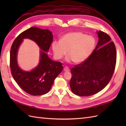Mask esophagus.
<instances>
[{
  "label": "esophagus",
  "instance_id": "34e87169",
  "mask_svg": "<svg viewBox=\"0 0 126 126\" xmlns=\"http://www.w3.org/2000/svg\"><path fill=\"white\" fill-rule=\"evenodd\" d=\"M63 70H64V71H66V72H69V71H70L69 68H68V67H64V68H63Z\"/></svg>",
  "mask_w": 126,
  "mask_h": 126
}]
</instances>
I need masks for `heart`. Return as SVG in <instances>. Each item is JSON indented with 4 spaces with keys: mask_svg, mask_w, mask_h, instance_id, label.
I'll list each match as a JSON object with an SVG mask.
<instances>
[{
    "mask_svg": "<svg viewBox=\"0 0 126 126\" xmlns=\"http://www.w3.org/2000/svg\"><path fill=\"white\" fill-rule=\"evenodd\" d=\"M96 39L81 32H71L63 36L60 40H54L51 48L56 59H61L66 55L68 62L76 64L85 62L91 55L96 47Z\"/></svg>",
    "mask_w": 126,
    "mask_h": 126,
    "instance_id": "1",
    "label": "heart"
}]
</instances>
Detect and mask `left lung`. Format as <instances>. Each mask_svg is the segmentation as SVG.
Masks as SVG:
<instances>
[{"instance_id":"left-lung-1","label":"left lung","mask_w":126,"mask_h":126,"mask_svg":"<svg viewBox=\"0 0 126 126\" xmlns=\"http://www.w3.org/2000/svg\"><path fill=\"white\" fill-rule=\"evenodd\" d=\"M97 33L99 40L92 54L71 69L70 88L79 96H89L99 92L108 85L115 71V45L108 34L101 31Z\"/></svg>"}]
</instances>
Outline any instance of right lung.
Masks as SVG:
<instances>
[{"label":"right lung","instance_id":"right-lung-1","mask_svg":"<svg viewBox=\"0 0 126 126\" xmlns=\"http://www.w3.org/2000/svg\"><path fill=\"white\" fill-rule=\"evenodd\" d=\"M24 39L35 41L42 50L39 65L30 72L21 70L17 63V50ZM52 39L53 35L49 30L33 27L19 35L11 46L10 52L11 74L21 88L32 96H40L49 92L55 79L63 70L62 63L52 60L47 54Z\"/></svg>","mask_w":126,"mask_h":126}]
</instances>
